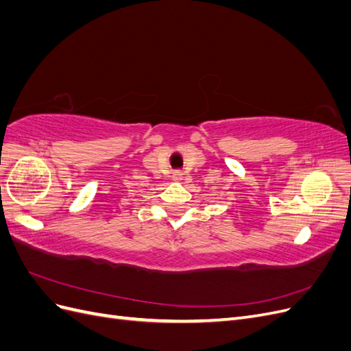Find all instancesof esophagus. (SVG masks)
<instances>
[{"mask_svg":"<svg viewBox=\"0 0 351 351\" xmlns=\"http://www.w3.org/2000/svg\"><path fill=\"white\" fill-rule=\"evenodd\" d=\"M182 177H183V173L180 171V169H176V171L173 173V178L176 180V182H178V180H182Z\"/></svg>","mask_w":351,"mask_h":351,"instance_id":"34e87169","label":"esophagus"}]
</instances>
